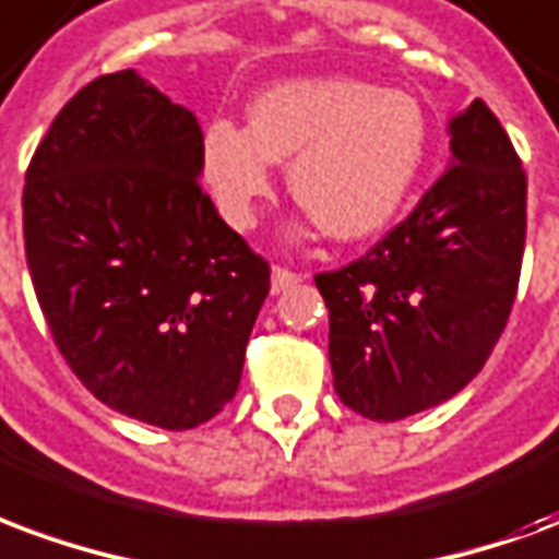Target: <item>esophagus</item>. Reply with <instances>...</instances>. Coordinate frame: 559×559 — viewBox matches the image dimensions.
Instances as JSON below:
<instances>
[{"mask_svg":"<svg viewBox=\"0 0 559 559\" xmlns=\"http://www.w3.org/2000/svg\"><path fill=\"white\" fill-rule=\"evenodd\" d=\"M301 275H296V272H290V269H281L275 266L272 269V278H269V290H272V296H278V293L290 290L293 284H299Z\"/></svg>","mask_w":559,"mask_h":559,"instance_id":"esophagus-1","label":"esophagus"}]
</instances>
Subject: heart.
Here are the masks:
<instances>
[{"label":"heart","instance_id":"heart-1","mask_svg":"<svg viewBox=\"0 0 559 559\" xmlns=\"http://www.w3.org/2000/svg\"><path fill=\"white\" fill-rule=\"evenodd\" d=\"M427 153V118L415 97L358 80H293L258 94L248 127L206 123L201 165L227 225L246 230L287 163L293 198L311 225L358 242L391 225ZM305 227H299V234Z\"/></svg>","mask_w":559,"mask_h":559}]
</instances>
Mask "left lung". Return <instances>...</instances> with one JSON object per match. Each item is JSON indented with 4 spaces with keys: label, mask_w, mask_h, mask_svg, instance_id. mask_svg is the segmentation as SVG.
<instances>
[{
    "label": "left lung",
    "mask_w": 559,
    "mask_h": 559,
    "mask_svg": "<svg viewBox=\"0 0 559 559\" xmlns=\"http://www.w3.org/2000/svg\"><path fill=\"white\" fill-rule=\"evenodd\" d=\"M450 165L412 216L337 272L317 275L343 406L403 420L459 394L515 301L527 177L483 100L448 121Z\"/></svg>",
    "instance_id": "obj_1"
}]
</instances>
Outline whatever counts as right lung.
Instances as JSON below:
<instances>
[{
    "instance_id": "add662e5",
    "label": "right lung",
    "mask_w": 559,
    "mask_h": 559,
    "mask_svg": "<svg viewBox=\"0 0 559 559\" xmlns=\"http://www.w3.org/2000/svg\"><path fill=\"white\" fill-rule=\"evenodd\" d=\"M201 123L135 70L88 82L37 144L23 237L59 353L100 403L192 429L234 400L269 266L201 192Z\"/></svg>"
}]
</instances>
